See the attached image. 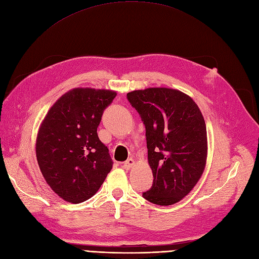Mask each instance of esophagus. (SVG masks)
<instances>
[{"instance_id": "34e87169", "label": "esophagus", "mask_w": 259, "mask_h": 259, "mask_svg": "<svg viewBox=\"0 0 259 259\" xmlns=\"http://www.w3.org/2000/svg\"><path fill=\"white\" fill-rule=\"evenodd\" d=\"M133 164H135V160H133L132 158H129V159H127L126 161L123 162V166L126 169H130Z\"/></svg>"}]
</instances>
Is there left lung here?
<instances>
[{
	"mask_svg": "<svg viewBox=\"0 0 259 259\" xmlns=\"http://www.w3.org/2000/svg\"><path fill=\"white\" fill-rule=\"evenodd\" d=\"M146 130L153 186L144 191L158 205L177 203L190 193L205 168L206 127L189 96L171 88H147L127 94Z\"/></svg>",
	"mask_w": 259,
	"mask_h": 259,
	"instance_id": "1",
	"label": "left lung"
}]
</instances>
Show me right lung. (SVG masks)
<instances>
[{"mask_svg": "<svg viewBox=\"0 0 259 259\" xmlns=\"http://www.w3.org/2000/svg\"><path fill=\"white\" fill-rule=\"evenodd\" d=\"M115 91L74 88L57 100L41 122L36 159L47 184L63 200L84 202L101 187L113 160L97 128Z\"/></svg>", "mask_w": 259, "mask_h": 259, "instance_id": "obj_1", "label": "right lung"}]
</instances>
